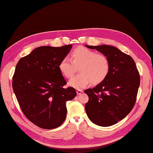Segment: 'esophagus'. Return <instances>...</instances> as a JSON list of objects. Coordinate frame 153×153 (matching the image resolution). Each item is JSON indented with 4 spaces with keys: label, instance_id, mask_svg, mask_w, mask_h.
Here are the masks:
<instances>
[{
    "label": "esophagus",
    "instance_id": "34e87169",
    "mask_svg": "<svg viewBox=\"0 0 153 153\" xmlns=\"http://www.w3.org/2000/svg\"><path fill=\"white\" fill-rule=\"evenodd\" d=\"M76 92H77V94L78 95H81V94L83 92V91H82V90H81V89H77Z\"/></svg>",
    "mask_w": 153,
    "mask_h": 153
}]
</instances>
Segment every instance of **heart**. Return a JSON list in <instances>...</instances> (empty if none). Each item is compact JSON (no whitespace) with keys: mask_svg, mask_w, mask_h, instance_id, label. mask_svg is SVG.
<instances>
[{"mask_svg":"<svg viewBox=\"0 0 153 153\" xmlns=\"http://www.w3.org/2000/svg\"><path fill=\"white\" fill-rule=\"evenodd\" d=\"M71 59L68 57L63 58L58 68L64 77L70 78L79 67L80 73L69 81V85L76 89H82L91 82L94 85L99 84L105 79L109 73L110 62L107 56L89 48L83 46L77 48L71 53Z\"/></svg>","mask_w":153,"mask_h":153,"instance_id":"b5f03b06","label":"heart"}]
</instances>
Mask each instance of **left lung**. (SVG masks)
Masks as SVG:
<instances>
[{
    "label": "left lung",
    "mask_w": 153,
    "mask_h": 153,
    "mask_svg": "<svg viewBox=\"0 0 153 153\" xmlns=\"http://www.w3.org/2000/svg\"><path fill=\"white\" fill-rule=\"evenodd\" d=\"M85 46L96 49L108 58L109 73L104 81L84 92L89 97L85 105L91 121L109 126L123 119L133 109L140 84L139 71L133 59L114 46Z\"/></svg>",
    "instance_id": "8db88e82"
}]
</instances>
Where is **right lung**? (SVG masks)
Here are the masks:
<instances>
[{
    "mask_svg": "<svg viewBox=\"0 0 153 153\" xmlns=\"http://www.w3.org/2000/svg\"><path fill=\"white\" fill-rule=\"evenodd\" d=\"M72 48L40 46L22 58L16 66L12 87L23 113L31 122L43 129H54L65 120L66 102L77 95L67 84L58 65Z\"/></svg>",
    "mask_w": 153,
    "mask_h": 153,
    "instance_id": "right-lung-1",
    "label": "right lung"
}]
</instances>
